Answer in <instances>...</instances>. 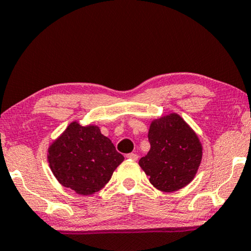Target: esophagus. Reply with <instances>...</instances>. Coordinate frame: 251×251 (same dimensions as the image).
I'll list each match as a JSON object with an SVG mask.
<instances>
[{"label": "esophagus", "instance_id": "obj_1", "mask_svg": "<svg viewBox=\"0 0 251 251\" xmlns=\"http://www.w3.org/2000/svg\"><path fill=\"white\" fill-rule=\"evenodd\" d=\"M126 157H127V158H129V160H133V161H136V160H138V155H136V154H134V153H129V154H127V155H126Z\"/></svg>", "mask_w": 251, "mask_h": 251}]
</instances>
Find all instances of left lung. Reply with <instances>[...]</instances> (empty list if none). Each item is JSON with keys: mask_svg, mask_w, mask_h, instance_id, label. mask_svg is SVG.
<instances>
[{"mask_svg": "<svg viewBox=\"0 0 251 251\" xmlns=\"http://www.w3.org/2000/svg\"><path fill=\"white\" fill-rule=\"evenodd\" d=\"M151 149L139 161L154 188L163 192L183 189L195 178L202 157L196 132L177 113L154 119L149 126Z\"/></svg>", "mask_w": 251, "mask_h": 251, "instance_id": "left-lung-1", "label": "left lung"}]
</instances>
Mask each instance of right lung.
I'll use <instances>...</instances> for the list:
<instances>
[{
    "label": "right lung",
    "mask_w": 251,
    "mask_h": 251,
    "mask_svg": "<svg viewBox=\"0 0 251 251\" xmlns=\"http://www.w3.org/2000/svg\"><path fill=\"white\" fill-rule=\"evenodd\" d=\"M47 151L50 168L58 182L81 196L102 190L124 161L98 126H82L76 120L50 144Z\"/></svg>",
    "instance_id": "add662e5"
}]
</instances>
